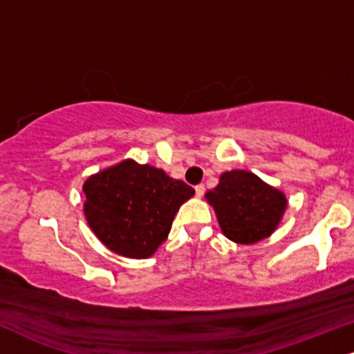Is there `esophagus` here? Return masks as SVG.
<instances>
[{
	"label": "esophagus",
	"instance_id": "1",
	"mask_svg": "<svg viewBox=\"0 0 354 354\" xmlns=\"http://www.w3.org/2000/svg\"><path fill=\"white\" fill-rule=\"evenodd\" d=\"M203 194H205V185L203 184H200V185L195 187V195H197L198 198H202Z\"/></svg>",
	"mask_w": 354,
	"mask_h": 354
}]
</instances>
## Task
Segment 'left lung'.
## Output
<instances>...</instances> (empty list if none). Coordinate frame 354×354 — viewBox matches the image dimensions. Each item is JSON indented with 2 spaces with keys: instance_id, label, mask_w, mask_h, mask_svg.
Masks as SVG:
<instances>
[{
  "instance_id": "left-lung-1",
  "label": "left lung",
  "mask_w": 354,
  "mask_h": 354,
  "mask_svg": "<svg viewBox=\"0 0 354 354\" xmlns=\"http://www.w3.org/2000/svg\"><path fill=\"white\" fill-rule=\"evenodd\" d=\"M205 200L216 213L223 234L238 244H254L266 239L281 223L287 197L276 187L266 184L250 170H228L220 176Z\"/></svg>"
}]
</instances>
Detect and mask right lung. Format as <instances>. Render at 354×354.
<instances>
[{
  "label": "right lung",
  "mask_w": 354,
  "mask_h": 354,
  "mask_svg": "<svg viewBox=\"0 0 354 354\" xmlns=\"http://www.w3.org/2000/svg\"><path fill=\"white\" fill-rule=\"evenodd\" d=\"M84 213L108 250L147 259L169 236L174 216L195 190L162 169L124 159L93 174L84 184Z\"/></svg>",
  "instance_id": "add662e5"
}]
</instances>
